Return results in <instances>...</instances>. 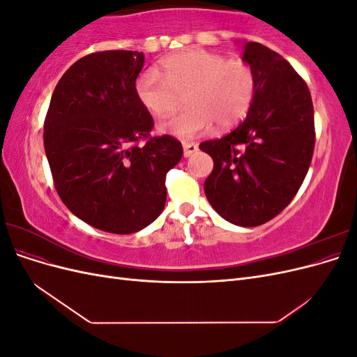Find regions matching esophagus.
I'll return each mask as SVG.
<instances>
[{"instance_id":"1","label":"esophagus","mask_w":357,"mask_h":357,"mask_svg":"<svg viewBox=\"0 0 357 357\" xmlns=\"http://www.w3.org/2000/svg\"><path fill=\"white\" fill-rule=\"evenodd\" d=\"M195 152H198V144H195V143H183V155H185V158L192 156Z\"/></svg>"}]
</instances>
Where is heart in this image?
<instances>
[{
	"label": "heart",
	"instance_id": "b5f03b06",
	"mask_svg": "<svg viewBox=\"0 0 357 357\" xmlns=\"http://www.w3.org/2000/svg\"><path fill=\"white\" fill-rule=\"evenodd\" d=\"M134 92L138 102L156 117L174 113L186 95L188 110L162 122L159 131L193 139L210 132L214 122L220 128L240 122L253 102L256 77L243 61L195 49L164 58L159 71L139 73Z\"/></svg>",
	"mask_w": 357,
	"mask_h": 357
}]
</instances>
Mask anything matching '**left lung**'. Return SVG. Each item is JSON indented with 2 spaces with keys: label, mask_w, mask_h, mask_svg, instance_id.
<instances>
[{
  "label": "left lung",
  "mask_w": 357,
  "mask_h": 357,
  "mask_svg": "<svg viewBox=\"0 0 357 357\" xmlns=\"http://www.w3.org/2000/svg\"><path fill=\"white\" fill-rule=\"evenodd\" d=\"M243 61L256 77L247 117L199 149L214 167L205 197L220 218L259 226L282 213L304 181L314 152V110L308 86L277 52L248 41Z\"/></svg>",
  "instance_id": "1"
}]
</instances>
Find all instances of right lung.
Returning a JSON list of instances; mask_svg holds the SVG:
<instances>
[{
	"mask_svg": "<svg viewBox=\"0 0 357 357\" xmlns=\"http://www.w3.org/2000/svg\"><path fill=\"white\" fill-rule=\"evenodd\" d=\"M144 53L105 50L62 75L45 121V150L62 202L110 234H134L165 207V176L183 147L169 135L135 144L153 128L134 84Z\"/></svg>",
	"mask_w": 357,
	"mask_h": 357,
	"instance_id": "add662e5",
	"label": "right lung"
}]
</instances>
